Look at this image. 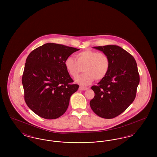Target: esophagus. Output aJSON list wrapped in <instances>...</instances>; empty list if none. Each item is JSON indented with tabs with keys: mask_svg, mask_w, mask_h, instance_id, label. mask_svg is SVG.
<instances>
[{
	"mask_svg": "<svg viewBox=\"0 0 157 157\" xmlns=\"http://www.w3.org/2000/svg\"><path fill=\"white\" fill-rule=\"evenodd\" d=\"M88 89L87 87H85V86H80L79 88V90H87Z\"/></svg>",
	"mask_w": 157,
	"mask_h": 157,
	"instance_id": "34e87169",
	"label": "esophagus"
}]
</instances>
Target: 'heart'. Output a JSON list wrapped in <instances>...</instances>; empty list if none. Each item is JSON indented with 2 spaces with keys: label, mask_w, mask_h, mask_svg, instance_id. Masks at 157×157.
<instances>
[{
  "label": "heart",
  "mask_w": 157,
  "mask_h": 157,
  "mask_svg": "<svg viewBox=\"0 0 157 157\" xmlns=\"http://www.w3.org/2000/svg\"><path fill=\"white\" fill-rule=\"evenodd\" d=\"M76 60L72 57H67L65 66L70 75L76 78L83 71V74L78 77L76 81L86 85L95 79L101 81L107 75L110 68V60L104 53L86 49L76 55Z\"/></svg>",
  "instance_id": "obj_1"
}]
</instances>
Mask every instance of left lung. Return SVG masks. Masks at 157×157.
Listing matches in <instances>:
<instances>
[{
  "instance_id": "obj_1",
  "label": "left lung",
  "mask_w": 157,
  "mask_h": 157,
  "mask_svg": "<svg viewBox=\"0 0 157 157\" xmlns=\"http://www.w3.org/2000/svg\"><path fill=\"white\" fill-rule=\"evenodd\" d=\"M107 55L110 68L107 75L91 89L95 97L90 106L98 116L111 119L125 111L134 101L140 75L134 58L117 45L94 46Z\"/></svg>"
}]
</instances>
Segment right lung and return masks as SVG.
<instances>
[{"instance_id": "1", "label": "right lung", "mask_w": 157, "mask_h": 157, "mask_svg": "<svg viewBox=\"0 0 157 157\" xmlns=\"http://www.w3.org/2000/svg\"><path fill=\"white\" fill-rule=\"evenodd\" d=\"M79 49L48 43L32 51L26 60L23 87L26 104L38 116L56 119L67 109L71 96L79 88L72 84L65 60Z\"/></svg>"}]
</instances>
